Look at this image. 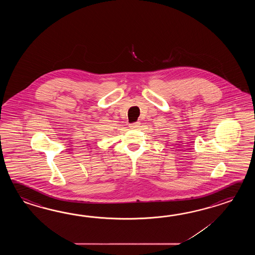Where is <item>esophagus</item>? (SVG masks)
Returning a JSON list of instances; mask_svg holds the SVG:
<instances>
[{
  "label": "esophagus",
  "instance_id": "1",
  "mask_svg": "<svg viewBox=\"0 0 255 255\" xmlns=\"http://www.w3.org/2000/svg\"><path fill=\"white\" fill-rule=\"evenodd\" d=\"M129 127L132 129H137V128L140 127V123H139V122H135V123L130 124Z\"/></svg>",
  "mask_w": 255,
  "mask_h": 255
}]
</instances>
